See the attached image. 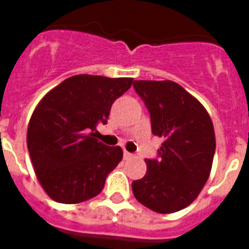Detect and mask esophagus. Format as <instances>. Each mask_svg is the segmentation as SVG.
<instances>
[{
  "mask_svg": "<svg viewBox=\"0 0 249 249\" xmlns=\"http://www.w3.org/2000/svg\"><path fill=\"white\" fill-rule=\"evenodd\" d=\"M132 157H133V155H132V153H129V152H126V151L124 152V159H125V160H128V159H132Z\"/></svg>",
  "mask_w": 249,
  "mask_h": 249,
  "instance_id": "esophagus-1",
  "label": "esophagus"
}]
</instances>
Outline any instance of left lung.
<instances>
[{
	"label": "left lung",
	"instance_id": "obj_1",
	"mask_svg": "<svg viewBox=\"0 0 249 249\" xmlns=\"http://www.w3.org/2000/svg\"><path fill=\"white\" fill-rule=\"evenodd\" d=\"M151 113L152 133L164 139L159 160L132 183L137 201L157 213H173L195 201L212 169L216 139L203 104L178 82H133Z\"/></svg>",
	"mask_w": 249,
	"mask_h": 249
}]
</instances>
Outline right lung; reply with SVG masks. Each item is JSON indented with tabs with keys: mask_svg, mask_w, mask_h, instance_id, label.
I'll list each match as a JSON object with an SVG mask.
<instances>
[{
	"mask_svg": "<svg viewBox=\"0 0 249 249\" xmlns=\"http://www.w3.org/2000/svg\"><path fill=\"white\" fill-rule=\"evenodd\" d=\"M133 78L77 74L46 93L30 117L26 144L36 176L57 203L77 204L97 196L123 160L120 146L96 139L112 104Z\"/></svg>",
	"mask_w": 249,
	"mask_h": 249,
	"instance_id": "1",
	"label": "right lung"
}]
</instances>
